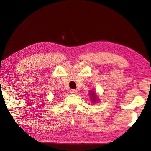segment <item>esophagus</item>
<instances>
[{
  "label": "esophagus",
  "mask_w": 151,
  "mask_h": 151,
  "mask_svg": "<svg viewBox=\"0 0 151 151\" xmlns=\"http://www.w3.org/2000/svg\"><path fill=\"white\" fill-rule=\"evenodd\" d=\"M70 93L76 94V93H77V91L75 90V89H72V90H70Z\"/></svg>",
  "instance_id": "34e87169"
}]
</instances>
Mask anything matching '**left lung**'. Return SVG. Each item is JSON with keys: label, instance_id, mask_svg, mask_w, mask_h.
Listing matches in <instances>:
<instances>
[{"label": "left lung", "instance_id": "obj_1", "mask_svg": "<svg viewBox=\"0 0 151 151\" xmlns=\"http://www.w3.org/2000/svg\"><path fill=\"white\" fill-rule=\"evenodd\" d=\"M89 94H90V96H91V99H92V101H93V103H94V102H96V101L99 100V99H97V96H96L95 92H93V91H91V93Z\"/></svg>", "mask_w": 151, "mask_h": 151}]
</instances>
